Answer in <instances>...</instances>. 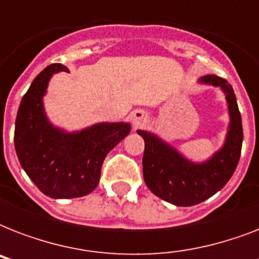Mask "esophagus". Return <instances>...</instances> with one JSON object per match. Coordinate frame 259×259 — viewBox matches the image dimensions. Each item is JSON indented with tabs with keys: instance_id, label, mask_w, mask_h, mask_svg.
<instances>
[{
	"instance_id": "34e87169",
	"label": "esophagus",
	"mask_w": 259,
	"mask_h": 259,
	"mask_svg": "<svg viewBox=\"0 0 259 259\" xmlns=\"http://www.w3.org/2000/svg\"><path fill=\"white\" fill-rule=\"evenodd\" d=\"M148 118V114L144 111V110H136L130 115V119H132V123L134 126H140L142 122H145V119Z\"/></svg>"
}]
</instances>
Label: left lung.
<instances>
[{
    "mask_svg": "<svg viewBox=\"0 0 259 259\" xmlns=\"http://www.w3.org/2000/svg\"><path fill=\"white\" fill-rule=\"evenodd\" d=\"M199 82L221 87L230 114L225 144L208 160L189 161L156 134L137 130L145 141L142 170L146 187L156 196L179 207L199 204L221 191L235 172L241 157L243 129L233 87L217 75H205Z\"/></svg>",
    "mask_w": 259,
    "mask_h": 259,
    "instance_id": "obj_1",
    "label": "left lung"
}]
</instances>
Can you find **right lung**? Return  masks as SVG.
<instances>
[{
  "instance_id": "obj_1",
  "label": "right lung",
  "mask_w": 259,
  "mask_h": 259,
  "mask_svg": "<svg viewBox=\"0 0 259 259\" xmlns=\"http://www.w3.org/2000/svg\"><path fill=\"white\" fill-rule=\"evenodd\" d=\"M63 64L46 67L22 97L14 129L18 161L34 185L52 199H72L97 188L103 160L130 133L127 122H101L68 133L48 121L42 98Z\"/></svg>"
}]
</instances>
